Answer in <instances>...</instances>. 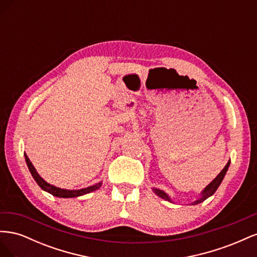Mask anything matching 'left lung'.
I'll list each match as a JSON object with an SVG mask.
<instances>
[{"instance_id":"1","label":"left lung","mask_w":257,"mask_h":257,"mask_svg":"<svg viewBox=\"0 0 257 257\" xmlns=\"http://www.w3.org/2000/svg\"><path fill=\"white\" fill-rule=\"evenodd\" d=\"M229 164H230V161L227 162V164L225 165V167L222 169V172L216 176V178L214 179V180H213L211 183H210V184H208V186H206L205 190H204L203 192H201L200 198H199L198 200H196V201H194V203H193L192 205H197V204L201 203V201L206 200L208 197L213 195V194L215 193V191L217 190V188H219V186H220L222 180L224 179V176L226 175V172H227V169H228V167H229ZM153 192H154L155 194H157V195H159L161 198L165 199V200H168V201H172L165 192H163V191H161V190H159V189H153Z\"/></svg>"}]
</instances>
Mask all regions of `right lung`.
Instances as JSON below:
<instances>
[{"label":"right lung","instance_id":"obj_1","mask_svg":"<svg viewBox=\"0 0 257 257\" xmlns=\"http://www.w3.org/2000/svg\"><path fill=\"white\" fill-rule=\"evenodd\" d=\"M25 158H26V162H27V165L29 167V170L31 175L33 176L34 180L36 181V183L41 186V188L46 191L50 193L51 195L53 196H57V197H62V198H71V197H78V196H81V195H84V194H88L90 192H93L95 191L97 189L100 188V185H102V182H98L96 183L95 185H92V186H89V188H85V189H81V190H64V189H60V188H57V186L54 185H51L49 184L48 182H46L44 179L37 174L36 169L34 168L33 164L31 163V161L29 160L28 155L25 153Z\"/></svg>","mask_w":257,"mask_h":257}]
</instances>
